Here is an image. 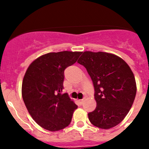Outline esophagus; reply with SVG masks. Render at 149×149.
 Instances as JSON below:
<instances>
[{"instance_id": "1", "label": "esophagus", "mask_w": 149, "mask_h": 149, "mask_svg": "<svg viewBox=\"0 0 149 149\" xmlns=\"http://www.w3.org/2000/svg\"><path fill=\"white\" fill-rule=\"evenodd\" d=\"M83 102H84V100H79V104L80 105H81L82 104H83Z\"/></svg>"}]
</instances>
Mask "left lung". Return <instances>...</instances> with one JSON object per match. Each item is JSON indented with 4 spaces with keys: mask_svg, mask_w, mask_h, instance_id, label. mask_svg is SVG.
<instances>
[{
    "mask_svg": "<svg viewBox=\"0 0 149 149\" xmlns=\"http://www.w3.org/2000/svg\"><path fill=\"white\" fill-rule=\"evenodd\" d=\"M92 80L97 107L88 114L91 124L109 129L130 111L136 94L134 75L122 58L107 52H84L78 61Z\"/></svg>",
    "mask_w": 149,
    "mask_h": 149,
    "instance_id": "1",
    "label": "left lung"
}]
</instances>
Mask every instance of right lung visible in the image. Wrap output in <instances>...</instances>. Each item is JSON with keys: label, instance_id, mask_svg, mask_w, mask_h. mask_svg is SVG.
Wrapping results in <instances>:
<instances>
[{"label": "right lung", "instance_id": "1", "mask_svg": "<svg viewBox=\"0 0 149 149\" xmlns=\"http://www.w3.org/2000/svg\"><path fill=\"white\" fill-rule=\"evenodd\" d=\"M81 52H49L33 61L22 82V98L34 121L49 131L67 127L78 107L63 94L64 70L77 61Z\"/></svg>", "mask_w": 149, "mask_h": 149}]
</instances>
